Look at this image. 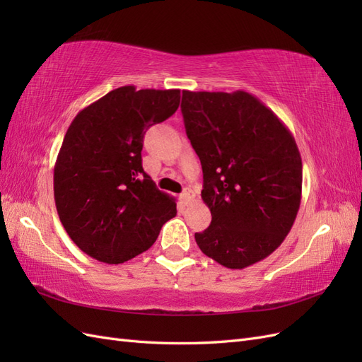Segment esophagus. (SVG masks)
<instances>
[{"instance_id":"1","label":"esophagus","mask_w":362,"mask_h":362,"mask_svg":"<svg viewBox=\"0 0 362 362\" xmlns=\"http://www.w3.org/2000/svg\"><path fill=\"white\" fill-rule=\"evenodd\" d=\"M181 199H182V202H184L185 205H189L190 202H193V201H194V193H193V190L185 189V190L181 193Z\"/></svg>"}]
</instances>
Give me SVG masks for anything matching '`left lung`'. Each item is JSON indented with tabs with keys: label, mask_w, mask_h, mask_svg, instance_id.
I'll return each mask as SVG.
<instances>
[{
	"label": "left lung",
	"mask_w": 362,
	"mask_h": 362,
	"mask_svg": "<svg viewBox=\"0 0 362 362\" xmlns=\"http://www.w3.org/2000/svg\"><path fill=\"white\" fill-rule=\"evenodd\" d=\"M181 112L211 211V225L194 234L196 243L228 269L267 258L300 206L302 158L290 129L245 90H182Z\"/></svg>",
	"instance_id": "1"
}]
</instances>
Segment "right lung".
Listing matches in <instances>:
<instances>
[{
	"label": "right lung",
	"mask_w": 362,
	"mask_h": 362,
	"mask_svg": "<svg viewBox=\"0 0 362 362\" xmlns=\"http://www.w3.org/2000/svg\"><path fill=\"white\" fill-rule=\"evenodd\" d=\"M180 89L122 86L74 117L54 166L63 228L84 254L119 264L148 250L177 216L175 198L141 168L144 136L170 117Z\"/></svg>",
	"instance_id": "add662e5"
}]
</instances>
